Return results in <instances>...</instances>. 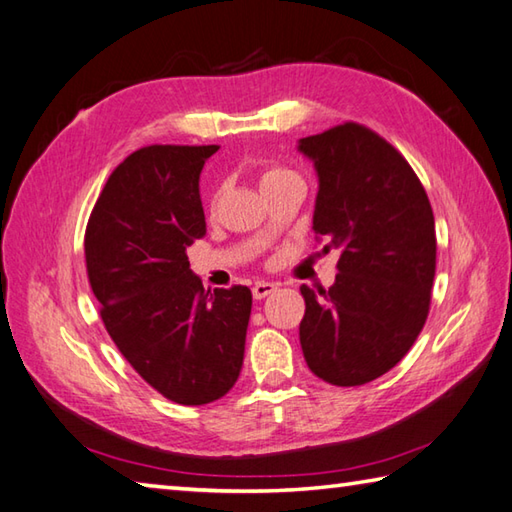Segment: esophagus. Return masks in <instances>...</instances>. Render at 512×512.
Masks as SVG:
<instances>
[{
  "instance_id": "34e87169",
  "label": "esophagus",
  "mask_w": 512,
  "mask_h": 512,
  "mask_svg": "<svg viewBox=\"0 0 512 512\" xmlns=\"http://www.w3.org/2000/svg\"><path fill=\"white\" fill-rule=\"evenodd\" d=\"M275 291H277V284H273V282H257L253 286V297H255V300H264V297H268V295L275 293Z\"/></svg>"
}]
</instances>
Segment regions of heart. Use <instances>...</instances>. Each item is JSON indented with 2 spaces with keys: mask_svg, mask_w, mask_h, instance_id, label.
Here are the masks:
<instances>
[{
  "mask_svg": "<svg viewBox=\"0 0 512 512\" xmlns=\"http://www.w3.org/2000/svg\"><path fill=\"white\" fill-rule=\"evenodd\" d=\"M291 176H295L291 170H286V167H280V165H266L259 170V188L268 190L273 188L275 183H280L284 179H291Z\"/></svg>",
  "mask_w": 512,
  "mask_h": 512,
  "instance_id": "b5f03b06",
  "label": "heart"
}]
</instances>
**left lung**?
Masks as SVG:
<instances>
[{
	"label": "left lung",
	"instance_id": "left-lung-1",
	"mask_svg": "<svg viewBox=\"0 0 512 512\" xmlns=\"http://www.w3.org/2000/svg\"><path fill=\"white\" fill-rule=\"evenodd\" d=\"M297 150L318 172L315 235L342 250L329 291L300 286L304 360L331 385H365L403 360L430 313V199L403 154L365 125L300 138Z\"/></svg>",
	"mask_w": 512,
	"mask_h": 512
}]
</instances>
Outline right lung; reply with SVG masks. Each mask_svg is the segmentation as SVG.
<instances>
[{
	"label": "right lung",
	"instance_id": "obj_1",
	"mask_svg": "<svg viewBox=\"0 0 512 512\" xmlns=\"http://www.w3.org/2000/svg\"><path fill=\"white\" fill-rule=\"evenodd\" d=\"M219 145H150L120 163L85 232L100 318L147 385L179 405L226 396L244 365L253 293H210L185 250L206 235L199 176Z\"/></svg>",
	"mask_w": 512,
	"mask_h": 512
}]
</instances>
